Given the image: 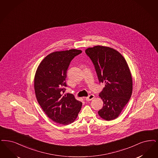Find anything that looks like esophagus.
<instances>
[{"label":"esophagus","mask_w":158,"mask_h":158,"mask_svg":"<svg viewBox=\"0 0 158 158\" xmlns=\"http://www.w3.org/2000/svg\"><path fill=\"white\" fill-rule=\"evenodd\" d=\"M94 95H89L88 97H86V98H85V100L86 101H92L94 98Z\"/></svg>","instance_id":"esophagus-1"}]
</instances>
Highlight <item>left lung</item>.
<instances>
[{
  "label": "left lung",
  "mask_w": 158,
  "mask_h": 158,
  "mask_svg": "<svg viewBox=\"0 0 158 158\" xmlns=\"http://www.w3.org/2000/svg\"><path fill=\"white\" fill-rule=\"evenodd\" d=\"M85 53L94 64L99 83H105L99 94L103 106L98 114L105 120H114L119 116L132 93L128 65L120 53L110 48L96 46L89 48Z\"/></svg>",
  "instance_id": "obj_1"
}]
</instances>
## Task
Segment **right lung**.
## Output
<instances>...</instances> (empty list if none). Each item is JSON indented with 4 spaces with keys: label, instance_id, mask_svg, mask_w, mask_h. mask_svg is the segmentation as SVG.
Masks as SVG:
<instances>
[{
    "label": "right lung",
    "instance_id": "1",
    "mask_svg": "<svg viewBox=\"0 0 158 158\" xmlns=\"http://www.w3.org/2000/svg\"><path fill=\"white\" fill-rule=\"evenodd\" d=\"M82 51L77 49L53 52L40 63L35 77V91L44 113L55 122L64 125L76 119L82 107L72 94L63 96L70 63Z\"/></svg>",
    "mask_w": 158,
    "mask_h": 158
}]
</instances>
